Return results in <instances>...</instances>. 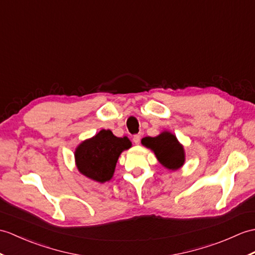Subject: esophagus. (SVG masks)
Here are the masks:
<instances>
[{"label": "esophagus", "mask_w": 255, "mask_h": 255, "mask_svg": "<svg viewBox=\"0 0 255 255\" xmlns=\"http://www.w3.org/2000/svg\"><path fill=\"white\" fill-rule=\"evenodd\" d=\"M140 140H141V135L140 134H135L133 137V142L135 144H139L140 143Z\"/></svg>", "instance_id": "obj_1"}]
</instances>
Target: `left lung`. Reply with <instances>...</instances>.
Listing matches in <instances>:
<instances>
[{
    "instance_id": "left-lung-1",
    "label": "left lung",
    "mask_w": 255,
    "mask_h": 255,
    "mask_svg": "<svg viewBox=\"0 0 255 255\" xmlns=\"http://www.w3.org/2000/svg\"><path fill=\"white\" fill-rule=\"evenodd\" d=\"M142 145L154 153L157 161L168 170H177L186 162V152L174 133L164 130L156 137H144Z\"/></svg>"
}]
</instances>
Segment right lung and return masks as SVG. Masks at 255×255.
<instances>
[{"mask_svg": "<svg viewBox=\"0 0 255 255\" xmlns=\"http://www.w3.org/2000/svg\"><path fill=\"white\" fill-rule=\"evenodd\" d=\"M131 145V141L127 137L118 138L110 129H102L77 145L76 167L87 178L104 183L113 178L122 152L130 149Z\"/></svg>", "mask_w": 255, "mask_h": 255, "instance_id": "obj_1", "label": "right lung"}]
</instances>
